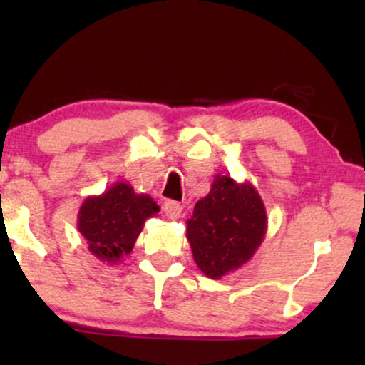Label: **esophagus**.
I'll list each match as a JSON object with an SVG mask.
<instances>
[{"mask_svg":"<svg viewBox=\"0 0 365 365\" xmlns=\"http://www.w3.org/2000/svg\"><path fill=\"white\" fill-rule=\"evenodd\" d=\"M163 209H164V212H166V216L174 221V219H178L179 216H181L182 206L178 201H166L164 202Z\"/></svg>","mask_w":365,"mask_h":365,"instance_id":"34e87169","label":"esophagus"}]
</instances>
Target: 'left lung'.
I'll return each instance as SVG.
<instances>
[{
  "mask_svg": "<svg viewBox=\"0 0 365 365\" xmlns=\"http://www.w3.org/2000/svg\"><path fill=\"white\" fill-rule=\"evenodd\" d=\"M186 224L194 262L209 279H221L251 261L266 236L267 214L251 182L216 174Z\"/></svg>",
  "mask_w": 365,
  "mask_h": 365,
  "instance_id": "obj_1",
  "label": "left lung"
}]
</instances>
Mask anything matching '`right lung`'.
I'll list each match as a JSON object with an SVG mask.
<instances>
[{
  "label": "right lung",
  "mask_w": 365,
  "mask_h": 365,
  "mask_svg": "<svg viewBox=\"0 0 365 365\" xmlns=\"http://www.w3.org/2000/svg\"><path fill=\"white\" fill-rule=\"evenodd\" d=\"M159 206L148 194L134 192L129 182L118 181L99 196H88L78 212V231L88 251L104 264H119L133 251L146 219Z\"/></svg>",
  "instance_id": "1"
}]
</instances>
